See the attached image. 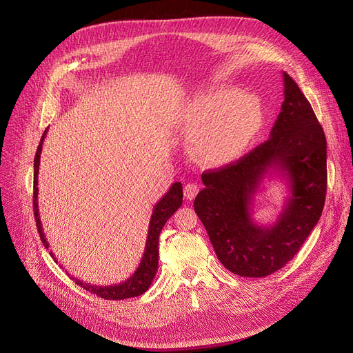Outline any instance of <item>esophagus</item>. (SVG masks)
Wrapping results in <instances>:
<instances>
[{
  "label": "esophagus",
  "instance_id": "obj_1",
  "mask_svg": "<svg viewBox=\"0 0 353 353\" xmlns=\"http://www.w3.org/2000/svg\"><path fill=\"white\" fill-rule=\"evenodd\" d=\"M199 193V185L196 183H189L184 185V197L187 200H193Z\"/></svg>",
  "mask_w": 353,
  "mask_h": 353
}]
</instances>
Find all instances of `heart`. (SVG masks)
Here are the masks:
<instances>
[{
	"instance_id": "heart-1",
	"label": "heart",
	"mask_w": 353,
	"mask_h": 353,
	"mask_svg": "<svg viewBox=\"0 0 353 353\" xmlns=\"http://www.w3.org/2000/svg\"><path fill=\"white\" fill-rule=\"evenodd\" d=\"M179 123L194 134L196 156L213 166L237 160L263 126L261 106L247 93L217 86L196 93L179 110Z\"/></svg>"
}]
</instances>
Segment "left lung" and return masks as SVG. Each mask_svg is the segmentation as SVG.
<instances>
[{
  "mask_svg": "<svg viewBox=\"0 0 353 353\" xmlns=\"http://www.w3.org/2000/svg\"><path fill=\"white\" fill-rule=\"evenodd\" d=\"M284 102L270 139L239 161L201 174L194 210L221 264L240 276L283 268L318 224L326 196V139L308 99L285 72ZM288 180L290 196L277 221L256 225L253 194L263 177Z\"/></svg>",
  "mask_w": 353,
  "mask_h": 353,
  "instance_id": "1",
  "label": "left lung"
}]
</instances>
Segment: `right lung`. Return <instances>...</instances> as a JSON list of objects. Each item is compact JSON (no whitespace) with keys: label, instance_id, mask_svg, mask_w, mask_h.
I'll return each mask as SVG.
<instances>
[{"label":"right lung","instance_id":"right-lung-1","mask_svg":"<svg viewBox=\"0 0 353 353\" xmlns=\"http://www.w3.org/2000/svg\"><path fill=\"white\" fill-rule=\"evenodd\" d=\"M48 132L46 129L41 137V142L38 145L35 159H34V216L37 220V228L39 232L41 241L43 245L48 248L50 244L45 239V234L42 231V224L39 219V210H38V172H39V160H41V152H42V145H43V139L45 134ZM183 203V185L180 181H176L172 184L169 192L164 194L159 203L154 205L152 219L149 223V231H148V240H146V247L142 260H140V264L137 270L133 272L132 276L125 279L123 283L114 284V285H92L88 283H83V281L72 276L75 279V283L82 287L83 290L89 291L90 294H95L101 298L105 299H126V298H133L142 295L149 290L152 285V281L156 275L157 267H159V236L163 225L168 223V220L174 214V211L181 205ZM51 256L57 261L55 255L51 251Z\"/></svg>","mask_w":353,"mask_h":353}]
</instances>
